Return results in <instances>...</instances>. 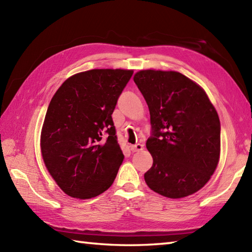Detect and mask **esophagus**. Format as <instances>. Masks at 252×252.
Here are the masks:
<instances>
[{
    "instance_id": "obj_1",
    "label": "esophagus",
    "mask_w": 252,
    "mask_h": 252,
    "mask_svg": "<svg viewBox=\"0 0 252 252\" xmlns=\"http://www.w3.org/2000/svg\"><path fill=\"white\" fill-rule=\"evenodd\" d=\"M130 148H131V151H132L133 153H136V152L143 151V149H144V145H143V144L138 143V144H135V145H131Z\"/></svg>"
}]
</instances>
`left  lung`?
Here are the masks:
<instances>
[{
	"mask_svg": "<svg viewBox=\"0 0 252 252\" xmlns=\"http://www.w3.org/2000/svg\"><path fill=\"white\" fill-rule=\"evenodd\" d=\"M134 82L148 105L153 165L144 174L151 189L168 198L198 191L217 169L221 126L199 85L176 71L141 70Z\"/></svg>",
	"mask_w": 252,
	"mask_h": 252,
	"instance_id": "8db88e82",
	"label": "left lung"
}]
</instances>
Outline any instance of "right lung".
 <instances>
[{"mask_svg":"<svg viewBox=\"0 0 252 252\" xmlns=\"http://www.w3.org/2000/svg\"><path fill=\"white\" fill-rule=\"evenodd\" d=\"M132 74L123 69L80 72L53 96L41 153L52 178L70 197L93 198L114 183L125 156L111 115Z\"/></svg>","mask_w":252,"mask_h":252,"instance_id":"obj_1","label":"right lung"}]
</instances>
